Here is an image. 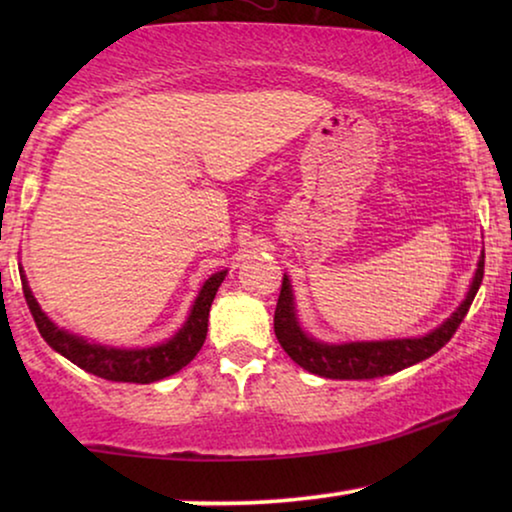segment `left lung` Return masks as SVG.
<instances>
[{"label": "left lung", "instance_id": "left-lung-1", "mask_svg": "<svg viewBox=\"0 0 512 512\" xmlns=\"http://www.w3.org/2000/svg\"><path fill=\"white\" fill-rule=\"evenodd\" d=\"M485 275V251L480 254L478 270L468 286L466 298L447 317L443 324L433 331L419 335V338H394V340H361V342H321L303 331L298 321L296 298H293L291 279L284 275L282 291H279L275 310V335L284 352L305 368L328 380H373V377L394 375L398 370L415 366V363L429 359L445 347L464 321L468 307H471L475 293H478Z\"/></svg>", "mask_w": 512, "mask_h": 512}]
</instances>
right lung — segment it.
Wrapping results in <instances>:
<instances>
[{"instance_id":"obj_1","label":"right lung","mask_w":512,"mask_h":512,"mask_svg":"<svg viewBox=\"0 0 512 512\" xmlns=\"http://www.w3.org/2000/svg\"><path fill=\"white\" fill-rule=\"evenodd\" d=\"M226 275L228 270H221L205 279V284H202L198 298H195V303L191 307V314H188L184 326H181L170 340L153 347L125 349L88 342L86 338H81V335H74L65 331V328H60L58 324H53V321L48 319V314L41 310L30 284H27L25 272L20 268L27 307H30L32 317L37 321L41 338H44L55 352L72 361L74 366L86 370V373H93L97 377H102V380L135 384H151L163 380V377L179 373L181 368L188 366V363L195 359V354L200 352L202 342L207 338L209 307H212L216 291H219V286L223 279H226Z\"/></svg>"}]
</instances>
